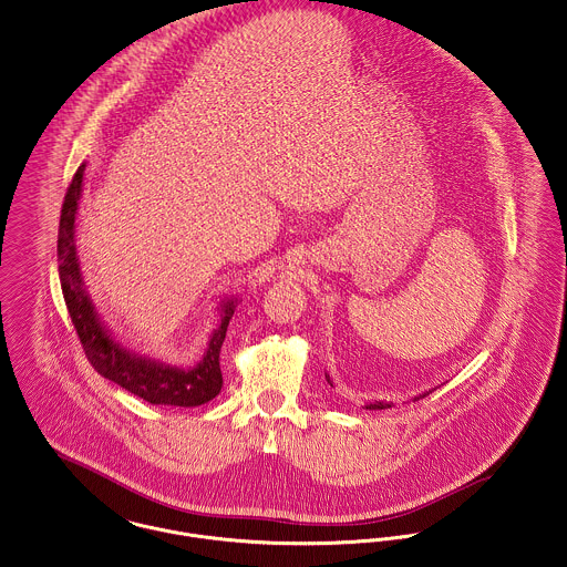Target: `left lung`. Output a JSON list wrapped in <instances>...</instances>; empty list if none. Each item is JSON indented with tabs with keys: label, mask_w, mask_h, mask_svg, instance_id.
Segmentation results:
<instances>
[{
	"label": "left lung",
	"mask_w": 567,
	"mask_h": 567,
	"mask_svg": "<svg viewBox=\"0 0 567 567\" xmlns=\"http://www.w3.org/2000/svg\"><path fill=\"white\" fill-rule=\"evenodd\" d=\"M326 379H328V383L332 385V379H330V374L326 372ZM433 390H429V392H422L420 396H413V400H420L424 399V396H429V394H433ZM390 406H394V402H383V400H374V402H367L364 404V409H368V411H377V409H390Z\"/></svg>",
	"instance_id": "1"
}]
</instances>
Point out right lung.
<instances>
[{
    "instance_id": "right-lung-1",
    "label": "right lung",
    "mask_w": 567,
    "mask_h": 567,
    "mask_svg": "<svg viewBox=\"0 0 567 567\" xmlns=\"http://www.w3.org/2000/svg\"><path fill=\"white\" fill-rule=\"evenodd\" d=\"M83 173L85 163L76 168L62 205L58 234V264L68 312L87 360L104 379L117 383L134 396L147 400L152 404L199 406L216 399L223 390L220 347L225 342L227 328L239 298L231 296L218 303V326L209 336L207 349L195 367H175L165 360L138 353L126 347L102 321L101 312L96 310V303L87 291L81 269V259L76 250V214L79 199L83 193Z\"/></svg>"
}]
</instances>
